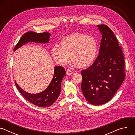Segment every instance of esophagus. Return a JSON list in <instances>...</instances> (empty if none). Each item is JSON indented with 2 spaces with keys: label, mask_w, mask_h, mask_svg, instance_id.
<instances>
[{
  "label": "esophagus",
  "mask_w": 135,
  "mask_h": 135,
  "mask_svg": "<svg viewBox=\"0 0 135 135\" xmlns=\"http://www.w3.org/2000/svg\"><path fill=\"white\" fill-rule=\"evenodd\" d=\"M73 73V72L71 70H70V69H67V70H66V74L68 75H71Z\"/></svg>",
  "instance_id": "34e87169"
}]
</instances>
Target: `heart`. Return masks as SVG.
Masks as SVG:
<instances>
[{
	"label": "heart",
	"instance_id": "heart-1",
	"mask_svg": "<svg viewBox=\"0 0 135 135\" xmlns=\"http://www.w3.org/2000/svg\"><path fill=\"white\" fill-rule=\"evenodd\" d=\"M60 47L54 46L51 55L57 64L65 65L70 59L79 68L90 66L95 59L98 46L95 38L82 33H75L64 37L59 43Z\"/></svg>",
	"mask_w": 135,
	"mask_h": 135
}]
</instances>
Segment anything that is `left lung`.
Returning a JSON list of instances; mask_svg holds the SVG:
<instances>
[{
    "label": "left lung",
    "mask_w": 135,
    "mask_h": 135,
    "mask_svg": "<svg viewBox=\"0 0 135 135\" xmlns=\"http://www.w3.org/2000/svg\"><path fill=\"white\" fill-rule=\"evenodd\" d=\"M97 27L102 34L99 55L90 67L81 71L82 92L94 105L109 101L126 77L124 56L116 37L107 26Z\"/></svg>",
    "instance_id": "obj_1"
}]
</instances>
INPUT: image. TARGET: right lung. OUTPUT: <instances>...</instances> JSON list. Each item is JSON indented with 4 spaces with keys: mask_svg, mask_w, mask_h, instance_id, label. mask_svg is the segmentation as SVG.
<instances>
[{
    "mask_svg": "<svg viewBox=\"0 0 135 135\" xmlns=\"http://www.w3.org/2000/svg\"><path fill=\"white\" fill-rule=\"evenodd\" d=\"M50 33L49 32L37 33L28 31L25 33L16 45L14 51L28 42L47 43L49 42ZM66 75L64 67L56 66L52 80L48 87L43 91L36 94L28 93L23 90L15 81L17 89L21 94L30 103L41 107H46L52 105L58 98L61 91V81Z\"/></svg>",
    "mask_w": 135,
    "mask_h": 135,
    "instance_id": "1",
    "label": "right lung"
}]
</instances>
